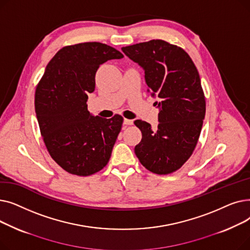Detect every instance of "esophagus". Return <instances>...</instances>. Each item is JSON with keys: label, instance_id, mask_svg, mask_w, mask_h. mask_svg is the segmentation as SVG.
<instances>
[{"label": "esophagus", "instance_id": "34e87169", "mask_svg": "<svg viewBox=\"0 0 250 250\" xmlns=\"http://www.w3.org/2000/svg\"><path fill=\"white\" fill-rule=\"evenodd\" d=\"M133 123H134V121H133V120H127V118H125V120H124V124H125V125H133Z\"/></svg>", "mask_w": 250, "mask_h": 250}]
</instances>
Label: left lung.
I'll return each instance as SVG.
<instances>
[{
	"instance_id": "1",
	"label": "left lung",
	"mask_w": 250,
	"mask_h": 250,
	"mask_svg": "<svg viewBox=\"0 0 250 250\" xmlns=\"http://www.w3.org/2000/svg\"><path fill=\"white\" fill-rule=\"evenodd\" d=\"M145 71L148 92L157 97L158 127L141 120L135 125L142 140L135 147L141 164L156 174L176 171L198 144L206 114V99L198 69L188 52L161 39L122 47Z\"/></svg>"
}]
</instances>
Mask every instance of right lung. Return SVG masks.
Here are the masks:
<instances>
[{
  "label": "right lung",
  "mask_w": 250,
  "mask_h": 250,
  "mask_svg": "<svg viewBox=\"0 0 250 250\" xmlns=\"http://www.w3.org/2000/svg\"><path fill=\"white\" fill-rule=\"evenodd\" d=\"M123 58L121 51L100 42L64 46L47 63L37 84L35 112L45 147L71 174H94L109 161L124 118L92 115L87 94L95 90L100 64Z\"/></svg>",
  "instance_id": "obj_1"
}]
</instances>
